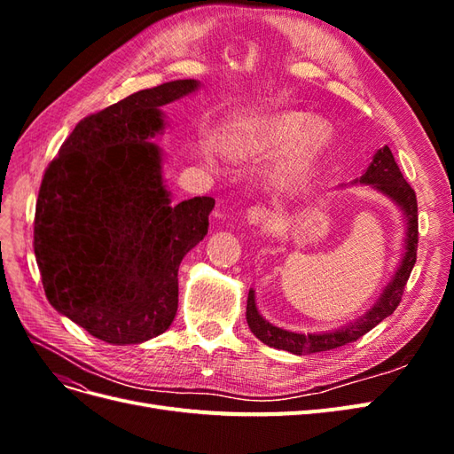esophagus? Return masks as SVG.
I'll use <instances>...</instances> for the list:
<instances>
[{
    "instance_id": "1",
    "label": "esophagus",
    "mask_w": 454,
    "mask_h": 454,
    "mask_svg": "<svg viewBox=\"0 0 454 454\" xmlns=\"http://www.w3.org/2000/svg\"><path fill=\"white\" fill-rule=\"evenodd\" d=\"M270 217V212L265 208V206H252V208L246 212V222L248 225H261L265 223Z\"/></svg>"
}]
</instances>
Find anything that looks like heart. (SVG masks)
<instances>
[{
    "instance_id": "heart-1",
    "label": "heart",
    "mask_w": 454,
    "mask_h": 454,
    "mask_svg": "<svg viewBox=\"0 0 454 454\" xmlns=\"http://www.w3.org/2000/svg\"><path fill=\"white\" fill-rule=\"evenodd\" d=\"M332 125L325 119L290 109L254 122L246 136L244 149L250 155L269 157L287 147L284 159L272 172V184L290 189L307 180L332 140Z\"/></svg>"
}]
</instances>
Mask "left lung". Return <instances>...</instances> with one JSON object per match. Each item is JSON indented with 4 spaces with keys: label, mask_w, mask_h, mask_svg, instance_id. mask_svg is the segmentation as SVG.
I'll return each mask as SVG.
<instances>
[{
    "label": "left lung",
    "mask_w": 454,
    "mask_h": 454,
    "mask_svg": "<svg viewBox=\"0 0 454 454\" xmlns=\"http://www.w3.org/2000/svg\"><path fill=\"white\" fill-rule=\"evenodd\" d=\"M345 185H367L382 197H387L390 202L397 206L402 212L403 225H405V239H403V250L400 263H397L394 274L382 292L358 318L347 322L345 325L327 329V332L318 333H297L284 329L278 325H272L265 320L255 305V292L250 290L248 294V305H246V322L250 325V332L267 347L287 350L295 356H305L312 352H325L332 348H339L347 342H352L365 335L369 329H373L384 318L395 310L400 305L405 284L409 280V274L415 267L417 261V244H419V214H417V197L415 191L405 182L403 174L397 168L394 155L388 145H384L375 151L373 159H371L369 167L362 172L360 177H356L350 184Z\"/></svg>",
    "instance_id": "8db88e82"
}]
</instances>
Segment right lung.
Segmentation results:
<instances>
[{"label":"right lung","mask_w":454,"mask_h":454,"mask_svg":"<svg viewBox=\"0 0 454 454\" xmlns=\"http://www.w3.org/2000/svg\"><path fill=\"white\" fill-rule=\"evenodd\" d=\"M200 89L177 79L85 117L45 170L34 252L49 303L109 345L167 332L177 310V269L208 232L212 197L172 204L162 106Z\"/></svg>","instance_id":"obj_1"}]
</instances>
